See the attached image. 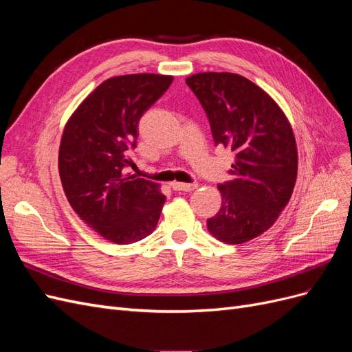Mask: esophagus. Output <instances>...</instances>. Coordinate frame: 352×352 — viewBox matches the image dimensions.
<instances>
[{"mask_svg": "<svg viewBox=\"0 0 352 352\" xmlns=\"http://www.w3.org/2000/svg\"><path fill=\"white\" fill-rule=\"evenodd\" d=\"M170 186H172L175 190H186V192H189V190H194L198 188V184H182V182H172L170 184Z\"/></svg>", "mask_w": 352, "mask_h": 352, "instance_id": "34e87169", "label": "esophagus"}]
</instances>
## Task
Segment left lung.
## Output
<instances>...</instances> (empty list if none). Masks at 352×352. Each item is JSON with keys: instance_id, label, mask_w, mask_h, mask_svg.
<instances>
[{"instance_id": "8db88e82", "label": "left lung", "mask_w": 352, "mask_h": 352, "mask_svg": "<svg viewBox=\"0 0 352 352\" xmlns=\"http://www.w3.org/2000/svg\"><path fill=\"white\" fill-rule=\"evenodd\" d=\"M186 83L207 113L216 145L235 153L233 179L217 186L221 207L207 220L208 232L225 243L248 242L274 225L294 192L292 126L278 102L241 74L197 73Z\"/></svg>"}]
</instances>
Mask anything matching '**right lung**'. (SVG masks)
I'll use <instances>...</instances> for the list:
<instances>
[{
    "instance_id": "obj_1",
    "label": "right lung",
    "mask_w": 352,
    "mask_h": 352,
    "mask_svg": "<svg viewBox=\"0 0 352 352\" xmlns=\"http://www.w3.org/2000/svg\"><path fill=\"white\" fill-rule=\"evenodd\" d=\"M173 76L136 73L98 85L67 120L58 173L74 212L110 242L124 245L153 233L166 197L151 180L123 173L131 164L141 116Z\"/></svg>"
}]
</instances>
